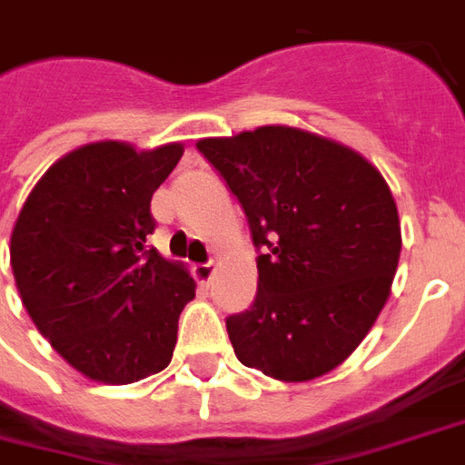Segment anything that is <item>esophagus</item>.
Wrapping results in <instances>:
<instances>
[{
    "mask_svg": "<svg viewBox=\"0 0 465 465\" xmlns=\"http://www.w3.org/2000/svg\"><path fill=\"white\" fill-rule=\"evenodd\" d=\"M193 277L199 279L201 284H209L211 277H213V262H206V264L193 266Z\"/></svg>",
    "mask_w": 465,
    "mask_h": 465,
    "instance_id": "esophagus-1",
    "label": "esophagus"
}]
</instances>
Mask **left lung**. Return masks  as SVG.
<instances>
[{
	"instance_id": "left-lung-1",
	"label": "left lung",
	"mask_w": 465,
	"mask_h": 465,
	"mask_svg": "<svg viewBox=\"0 0 465 465\" xmlns=\"http://www.w3.org/2000/svg\"><path fill=\"white\" fill-rule=\"evenodd\" d=\"M242 203L259 249L254 304L226 317L246 368L304 382L342 365L391 297L401 219L368 158L264 125L196 143Z\"/></svg>"
}]
</instances>
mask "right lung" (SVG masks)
<instances>
[{"label": "right lung", "instance_id": "right-lung-1", "mask_svg": "<svg viewBox=\"0 0 465 465\" xmlns=\"http://www.w3.org/2000/svg\"><path fill=\"white\" fill-rule=\"evenodd\" d=\"M181 155V143H90L50 165L19 211L9 262L22 304L85 378L125 385L173 357L196 282L145 236L155 229V188Z\"/></svg>", "mask_w": 465, "mask_h": 465}]
</instances>
